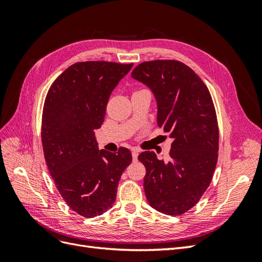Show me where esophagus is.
I'll return each instance as SVG.
<instances>
[{
	"label": "esophagus",
	"mask_w": 262,
	"mask_h": 262,
	"mask_svg": "<svg viewBox=\"0 0 262 262\" xmlns=\"http://www.w3.org/2000/svg\"><path fill=\"white\" fill-rule=\"evenodd\" d=\"M139 153H140V150L138 148H133L132 149V158H133V161H137L138 160Z\"/></svg>",
	"instance_id": "1"
}]
</instances>
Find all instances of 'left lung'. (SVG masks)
I'll use <instances>...</instances> for the list:
<instances>
[{
  "instance_id": "1",
  "label": "left lung",
  "mask_w": 262,
  "mask_h": 262,
  "mask_svg": "<svg viewBox=\"0 0 262 262\" xmlns=\"http://www.w3.org/2000/svg\"><path fill=\"white\" fill-rule=\"evenodd\" d=\"M132 77L149 87L157 101V124L172 139L169 162L145 150L144 191L150 207L167 215L193 208L211 184L219 156V125L207 85L176 60L139 64Z\"/></svg>"
}]
</instances>
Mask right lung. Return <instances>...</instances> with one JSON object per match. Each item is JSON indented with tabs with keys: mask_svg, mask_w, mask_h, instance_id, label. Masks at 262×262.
Listing matches in <instances>:
<instances>
[{
	"mask_svg": "<svg viewBox=\"0 0 262 262\" xmlns=\"http://www.w3.org/2000/svg\"><path fill=\"white\" fill-rule=\"evenodd\" d=\"M133 63L77 62L57 77L46 96L41 142L55 187L69 207L84 217L101 215L116 201L131 152L98 148L95 130L104 122L110 94Z\"/></svg>",
	"mask_w": 262,
	"mask_h": 262,
	"instance_id": "obj_1",
	"label": "right lung"
}]
</instances>
